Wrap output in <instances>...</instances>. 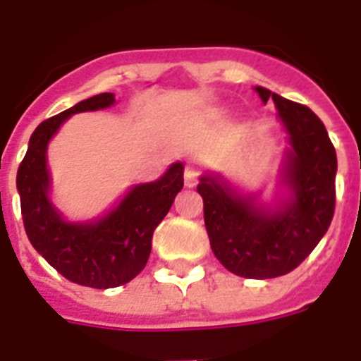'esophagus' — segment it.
Masks as SVG:
<instances>
[{
    "label": "esophagus",
    "mask_w": 361,
    "mask_h": 361,
    "mask_svg": "<svg viewBox=\"0 0 361 361\" xmlns=\"http://www.w3.org/2000/svg\"><path fill=\"white\" fill-rule=\"evenodd\" d=\"M183 181H185V187H195L198 183V169L195 166H187L185 172H183Z\"/></svg>",
    "instance_id": "obj_1"
}]
</instances>
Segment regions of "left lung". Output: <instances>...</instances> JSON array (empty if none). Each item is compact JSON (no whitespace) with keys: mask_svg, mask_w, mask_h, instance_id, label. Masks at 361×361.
I'll list each match as a JSON object with an SVG mask.
<instances>
[{"mask_svg":"<svg viewBox=\"0 0 361 361\" xmlns=\"http://www.w3.org/2000/svg\"><path fill=\"white\" fill-rule=\"evenodd\" d=\"M256 92L263 104L274 102L289 133L282 176L289 198L276 207L262 206L256 196L237 195L219 176H202L196 189L216 259L237 276L267 280L297 269L326 233L336 207L338 157L312 109L263 87Z\"/></svg>","mask_w":361,"mask_h":361,"instance_id":"8db88e82","label":"left lung"}]
</instances>
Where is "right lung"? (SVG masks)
Returning a JSON list of instances; mask_svg holds the SVG:
<instances>
[{"mask_svg": "<svg viewBox=\"0 0 361 361\" xmlns=\"http://www.w3.org/2000/svg\"><path fill=\"white\" fill-rule=\"evenodd\" d=\"M113 104V92H104L44 120L29 139L16 176L23 228L35 250L66 280L94 289L124 286L145 269L154 230L183 189V165L174 163L159 180L131 187L118 206L99 221L66 222L61 216L48 196L49 139L72 114Z\"/></svg>", "mask_w": 361, "mask_h": 361, "instance_id": "add662e5", "label": "right lung"}]
</instances>
